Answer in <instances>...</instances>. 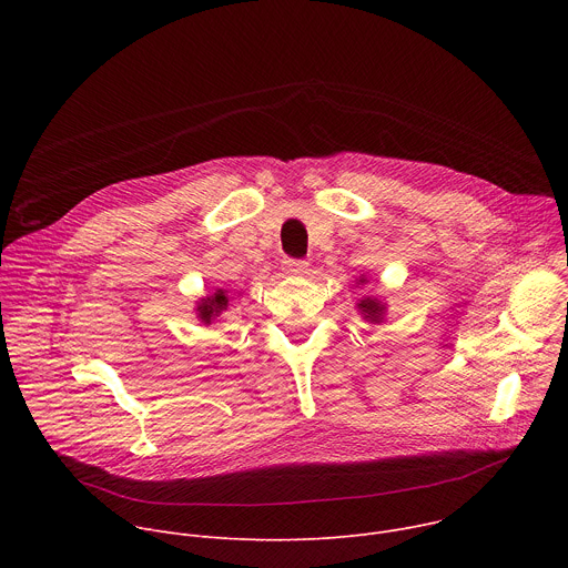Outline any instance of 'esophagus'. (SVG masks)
Segmentation results:
<instances>
[{"instance_id":"esophagus-1","label":"esophagus","mask_w":568,"mask_h":568,"mask_svg":"<svg viewBox=\"0 0 568 568\" xmlns=\"http://www.w3.org/2000/svg\"><path fill=\"white\" fill-rule=\"evenodd\" d=\"M283 270H285L287 274H294V276L305 274V272H307V261H301V258H287V261H283Z\"/></svg>"}]
</instances>
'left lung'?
Returning a JSON list of instances; mask_svg holds the SVG:
<instances>
[{
	"label": "left lung",
	"mask_w": 568,
	"mask_h": 568,
	"mask_svg": "<svg viewBox=\"0 0 568 568\" xmlns=\"http://www.w3.org/2000/svg\"><path fill=\"white\" fill-rule=\"evenodd\" d=\"M359 307H362V312L366 314V318H371V321H377V318L382 316V310H384L379 303H375V301H371V298L362 301Z\"/></svg>",
	"instance_id": "8db88e82"
}]
</instances>
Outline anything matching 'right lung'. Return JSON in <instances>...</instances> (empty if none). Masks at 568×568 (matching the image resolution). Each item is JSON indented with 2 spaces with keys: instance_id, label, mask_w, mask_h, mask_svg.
I'll list each match as a JSON object with an SVG mask.
<instances>
[{
  "instance_id": "1",
  "label": "right lung",
  "mask_w": 568,
  "mask_h": 568,
  "mask_svg": "<svg viewBox=\"0 0 568 568\" xmlns=\"http://www.w3.org/2000/svg\"><path fill=\"white\" fill-rule=\"evenodd\" d=\"M226 303H229V298H226L224 292L220 290L215 296L204 298L202 305L197 307V312H200V316H202L204 323H211V318H213L215 314H220V310H226Z\"/></svg>"
}]
</instances>
